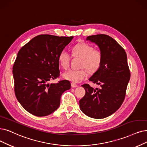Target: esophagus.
I'll return each mask as SVG.
<instances>
[{
  "instance_id": "1",
  "label": "esophagus",
  "mask_w": 147,
  "mask_h": 147,
  "mask_svg": "<svg viewBox=\"0 0 147 147\" xmlns=\"http://www.w3.org/2000/svg\"><path fill=\"white\" fill-rule=\"evenodd\" d=\"M71 86H72V87H77L78 86V85L74 83H71Z\"/></svg>"
}]
</instances>
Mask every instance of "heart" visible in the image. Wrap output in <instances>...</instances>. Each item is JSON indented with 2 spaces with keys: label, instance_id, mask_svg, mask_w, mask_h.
<instances>
[{
  "label": "heart",
  "instance_id": "1",
  "mask_svg": "<svg viewBox=\"0 0 147 147\" xmlns=\"http://www.w3.org/2000/svg\"><path fill=\"white\" fill-rule=\"evenodd\" d=\"M72 55L74 57L81 58L80 70L70 69L63 74V77L67 80L80 83L89 76V72H95L101 66L102 61V53L99 49H94L89 44L82 43L74 46L72 49ZM71 57L66 51L60 52L58 61L60 66L64 69H67L70 64ZM85 68H84V67Z\"/></svg>",
  "mask_w": 147,
  "mask_h": 147
}]
</instances>
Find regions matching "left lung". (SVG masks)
Segmentation results:
<instances>
[{"label":"left lung","mask_w":147,"mask_h":147,"mask_svg":"<svg viewBox=\"0 0 147 147\" xmlns=\"http://www.w3.org/2000/svg\"><path fill=\"white\" fill-rule=\"evenodd\" d=\"M86 40L95 43L102 53L101 66L89 79L101 88L95 89L88 84L82 85L86 94L79 101L80 107L87 116L102 119L114 113L124 100L130 78L127 54L122 47L107 35H93Z\"/></svg>","instance_id":"left-lung-1"}]
</instances>
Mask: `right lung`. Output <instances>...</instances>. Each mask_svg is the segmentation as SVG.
Returning a JSON list of instances; mask_svg holds the SVG:
<instances>
[{"label": "right lung", "instance_id": "right-lung-1", "mask_svg": "<svg viewBox=\"0 0 147 147\" xmlns=\"http://www.w3.org/2000/svg\"><path fill=\"white\" fill-rule=\"evenodd\" d=\"M74 37L39 35L19 51L13 67L17 100L36 116H48L58 109L64 92L70 89L67 80L48 83L60 75L58 57Z\"/></svg>", "mask_w": 147, "mask_h": 147}]
</instances>
